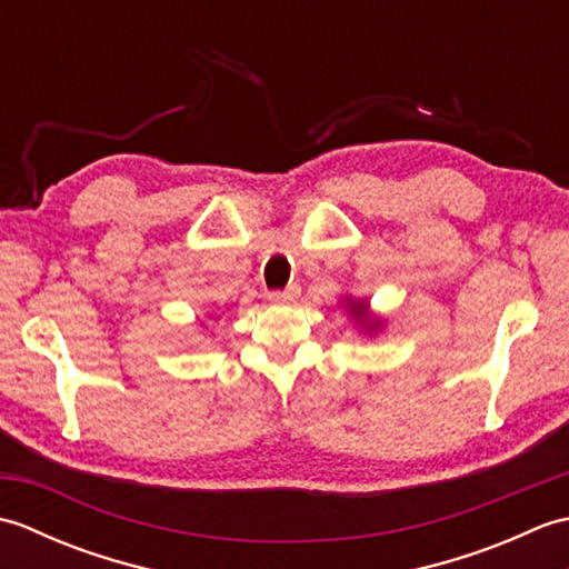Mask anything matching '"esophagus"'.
Returning a JSON list of instances; mask_svg holds the SVG:
<instances>
[{
  "label": "esophagus",
  "instance_id": "1",
  "mask_svg": "<svg viewBox=\"0 0 569 569\" xmlns=\"http://www.w3.org/2000/svg\"><path fill=\"white\" fill-rule=\"evenodd\" d=\"M298 296H300V286H288L283 291H271L266 298H269L273 306H286V303H293Z\"/></svg>",
  "mask_w": 569,
  "mask_h": 569
}]
</instances>
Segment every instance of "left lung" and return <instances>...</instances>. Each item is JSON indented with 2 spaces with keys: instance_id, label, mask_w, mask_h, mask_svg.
<instances>
[{
  "instance_id": "1",
  "label": "left lung",
  "mask_w": 569,
  "mask_h": 569,
  "mask_svg": "<svg viewBox=\"0 0 569 569\" xmlns=\"http://www.w3.org/2000/svg\"><path fill=\"white\" fill-rule=\"evenodd\" d=\"M352 312H357V316H359V318H365V312H367V306H361V303H357V306H355V303H352Z\"/></svg>"
}]
</instances>
